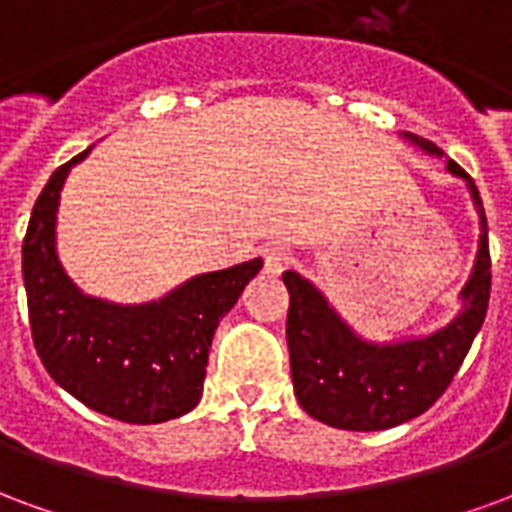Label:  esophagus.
Segmentation results:
<instances>
[{"label":"esophagus","instance_id":"esophagus-1","mask_svg":"<svg viewBox=\"0 0 512 512\" xmlns=\"http://www.w3.org/2000/svg\"><path fill=\"white\" fill-rule=\"evenodd\" d=\"M289 264H292V253L289 251H283V248H267L264 251V272L272 275V278H278Z\"/></svg>","mask_w":512,"mask_h":512}]
</instances>
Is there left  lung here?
<instances>
[{"instance_id":"8db88e82","label":"left lung","mask_w":512,"mask_h":512,"mask_svg":"<svg viewBox=\"0 0 512 512\" xmlns=\"http://www.w3.org/2000/svg\"><path fill=\"white\" fill-rule=\"evenodd\" d=\"M404 138L428 155H445L428 138L414 133H404ZM447 171L469 185L480 215V245L472 275L458 294L461 311L436 333L395 343L365 341L343 322L311 281L292 270L283 272V283L289 289L286 341L294 395L319 423L343 431H384L423 414L453 382L480 333L491 294L486 210L475 179L455 160H447Z\"/></svg>"}]
</instances>
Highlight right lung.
<instances>
[{"label": "right lung", "mask_w": 512, "mask_h": 512, "mask_svg": "<svg viewBox=\"0 0 512 512\" xmlns=\"http://www.w3.org/2000/svg\"><path fill=\"white\" fill-rule=\"evenodd\" d=\"M87 152L51 174L29 218L21 253L32 341L51 379L84 406L122 423H166L199 404L212 335L261 259L196 275L141 305L84 294L59 264L57 210L67 171Z\"/></svg>", "instance_id": "right-lung-1"}]
</instances>
